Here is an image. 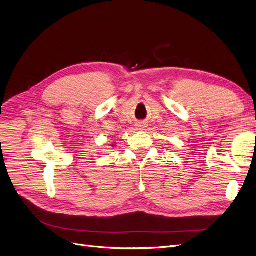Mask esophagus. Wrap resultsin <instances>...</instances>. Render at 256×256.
Returning <instances> with one entry per match:
<instances>
[{
  "instance_id": "34e87169",
  "label": "esophagus",
  "mask_w": 256,
  "mask_h": 256,
  "mask_svg": "<svg viewBox=\"0 0 256 256\" xmlns=\"http://www.w3.org/2000/svg\"><path fill=\"white\" fill-rule=\"evenodd\" d=\"M146 127H147L146 124L143 122H140L136 124V129L138 130H144Z\"/></svg>"
}]
</instances>
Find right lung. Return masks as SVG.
<instances>
[{"mask_svg":"<svg viewBox=\"0 0 256 256\" xmlns=\"http://www.w3.org/2000/svg\"><path fill=\"white\" fill-rule=\"evenodd\" d=\"M111 146H112V147H114V144H112V145H111Z\"/></svg>","mask_w":256,"mask_h":256,"instance_id":"add662e5","label":"right lung"}]
</instances>
